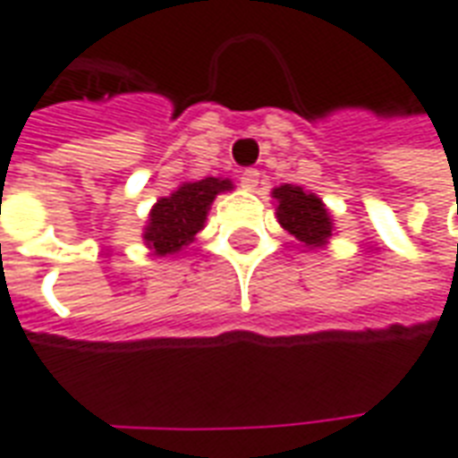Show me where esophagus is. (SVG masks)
I'll return each mask as SVG.
<instances>
[{
    "mask_svg": "<svg viewBox=\"0 0 458 458\" xmlns=\"http://www.w3.org/2000/svg\"><path fill=\"white\" fill-rule=\"evenodd\" d=\"M259 183V171L258 169H245L240 174V186L245 191H255Z\"/></svg>",
    "mask_w": 458,
    "mask_h": 458,
    "instance_id": "1",
    "label": "esophagus"
}]
</instances>
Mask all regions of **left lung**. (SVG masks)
<instances>
[{"label":"left lung","mask_w":458,"mask_h":458,"mask_svg":"<svg viewBox=\"0 0 458 458\" xmlns=\"http://www.w3.org/2000/svg\"><path fill=\"white\" fill-rule=\"evenodd\" d=\"M275 210L282 228L309 250H324L334 238V218L327 203L297 183L272 189Z\"/></svg>","instance_id":"8db88e82"}]
</instances>
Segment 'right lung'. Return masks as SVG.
<instances>
[{
	"instance_id": "right-lung-1",
	"label": "right lung",
	"mask_w": 458,
	"mask_h": 458,
	"mask_svg": "<svg viewBox=\"0 0 458 458\" xmlns=\"http://www.w3.org/2000/svg\"><path fill=\"white\" fill-rule=\"evenodd\" d=\"M233 181L206 176L200 181H183L169 196H161L149 210L147 225L141 230L144 245L157 258H169L186 250L206 228V218L213 200L225 191H233Z\"/></svg>"
}]
</instances>
